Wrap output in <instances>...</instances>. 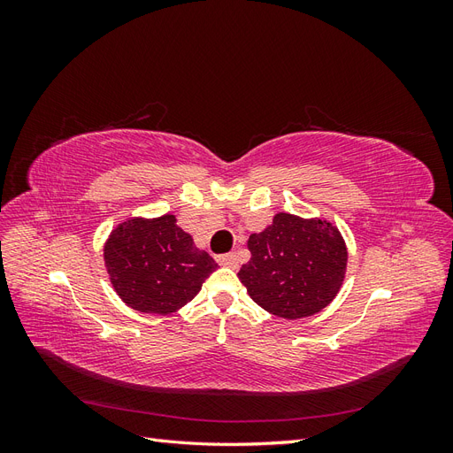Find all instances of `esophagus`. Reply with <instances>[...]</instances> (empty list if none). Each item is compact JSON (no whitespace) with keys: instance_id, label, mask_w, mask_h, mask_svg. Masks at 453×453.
<instances>
[{"instance_id":"esophagus-1","label":"esophagus","mask_w":453,"mask_h":453,"mask_svg":"<svg viewBox=\"0 0 453 453\" xmlns=\"http://www.w3.org/2000/svg\"><path fill=\"white\" fill-rule=\"evenodd\" d=\"M217 263L223 265V266H228V268H238L240 258H238L236 253H226V255L217 257Z\"/></svg>"}]
</instances>
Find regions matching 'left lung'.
I'll list each match as a JSON object with an SVG mask.
<instances>
[{
    "label": "left lung",
    "instance_id": "8db88e82",
    "mask_svg": "<svg viewBox=\"0 0 453 453\" xmlns=\"http://www.w3.org/2000/svg\"><path fill=\"white\" fill-rule=\"evenodd\" d=\"M251 258L238 272L248 295L283 319H303L333 303L346 278L348 248L323 219L276 213L248 240Z\"/></svg>",
    "mask_w": 453,
    "mask_h": 453
}]
</instances>
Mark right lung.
Instances as JSON below:
<instances>
[{"label":"right lung","instance_id":"1","mask_svg":"<svg viewBox=\"0 0 453 453\" xmlns=\"http://www.w3.org/2000/svg\"><path fill=\"white\" fill-rule=\"evenodd\" d=\"M105 270L115 293L135 311L170 315L183 308L217 270L175 215L128 217L104 245Z\"/></svg>","mask_w":453,"mask_h":453}]
</instances>
